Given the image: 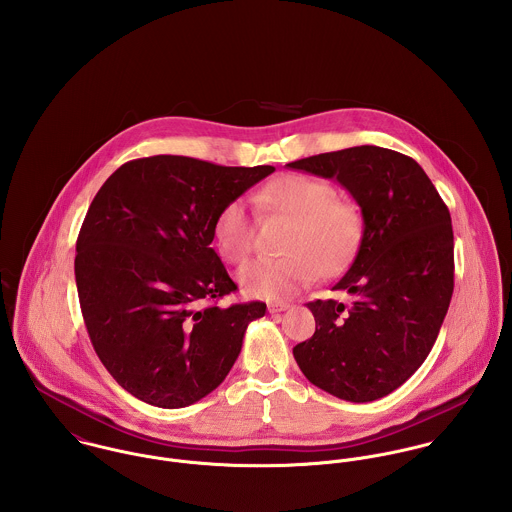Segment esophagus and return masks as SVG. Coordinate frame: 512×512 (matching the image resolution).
Wrapping results in <instances>:
<instances>
[{
  "label": "esophagus",
  "mask_w": 512,
  "mask_h": 512,
  "mask_svg": "<svg viewBox=\"0 0 512 512\" xmlns=\"http://www.w3.org/2000/svg\"><path fill=\"white\" fill-rule=\"evenodd\" d=\"M286 309H290V303H284V301H274V303L268 305V311H270V313H282V311H286Z\"/></svg>",
  "instance_id": "34e87169"
}]
</instances>
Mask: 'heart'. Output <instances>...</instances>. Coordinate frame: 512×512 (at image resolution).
Returning a JSON list of instances; mask_svg holds the SVG:
<instances>
[{"label": "heart", "instance_id": "1", "mask_svg": "<svg viewBox=\"0 0 512 512\" xmlns=\"http://www.w3.org/2000/svg\"><path fill=\"white\" fill-rule=\"evenodd\" d=\"M256 205L270 215L292 219L280 258H262L238 272L242 292L260 299H284L309 286L319 274H337L357 250L361 238L359 209L337 197L335 187L319 177L288 173L264 185ZM220 258L242 264L254 248V222L242 199H230L215 219Z\"/></svg>", "mask_w": 512, "mask_h": 512}]
</instances>
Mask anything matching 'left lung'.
Here are the masks:
<instances>
[{
    "instance_id": "left-lung-1",
    "label": "left lung",
    "mask_w": 512,
    "mask_h": 512,
    "mask_svg": "<svg viewBox=\"0 0 512 512\" xmlns=\"http://www.w3.org/2000/svg\"><path fill=\"white\" fill-rule=\"evenodd\" d=\"M337 179L359 203L363 238L333 286L351 295L309 301L311 339L295 363L321 390L372 402L402 386L430 355L453 293V228L434 183L408 155L359 146L288 163Z\"/></svg>"
}]
</instances>
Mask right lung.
<instances>
[{
    "label": "right lung",
    "mask_w": 512,
    "mask_h": 512,
    "mask_svg": "<svg viewBox=\"0 0 512 512\" xmlns=\"http://www.w3.org/2000/svg\"><path fill=\"white\" fill-rule=\"evenodd\" d=\"M274 171L151 155L118 167L96 193L76 240V290L98 359L132 396L189 406L238 359L266 303H215L236 284L211 248L213 226Z\"/></svg>",
    "instance_id": "obj_1"
}]
</instances>
